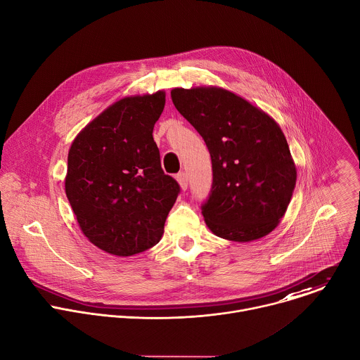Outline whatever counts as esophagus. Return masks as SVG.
Here are the masks:
<instances>
[{
	"label": "esophagus",
	"instance_id": "esophagus-1",
	"mask_svg": "<svg viewBox=\"0 0 360 360\" xmlns=\"http://www.w3.org/2000/svg\"><path fill=\"white\" fill-rule=\"evenodd\" d=\"M176 181L179 182L181 188H182L184 191H186V188H188V175H186L185 172H179V174L176 175Z\"/></svg>",
	"mask_w": 360,
	"mask_h": 360
}]
</instances>
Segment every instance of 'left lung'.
<instances>
[{
  "label": "left lung",
  "mask_w": 360,
  "mask_h": 360,
  "mask_svg": "<svg viewBox=\"0 0 360 360\" xmlns=\"http://www.w3.org/2000/svg\"><path fill=\"white\" fill-rule=\"evenodd\" d=\"M171 98L211 153L212 188L200 205L208 228L235 242L272 232L296 184V168L279 125L221 88H175Z\"/></svg>",
  "instance_id": "8db88e82"
}]
</instances>
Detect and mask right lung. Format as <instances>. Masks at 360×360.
Here are the masks:
<instances>
[{
	"label": "right lung",
	"mask_w": 360,
	"mask_h": 360,
	"mask_svg": "<svg viewBox=\"0 0 360 360\" xmlns=\"http://www.w3.org/2000/svg\"><path fill=\"white\" fill-rule=\"evenodd\" d=\"M165 92L128 96L74 139L65 193L84 235L99 249L131 256L157 245L181 191L161 168L153 125Z\"/></svg>",
	"instance_id": "1"
}]
</instances>
